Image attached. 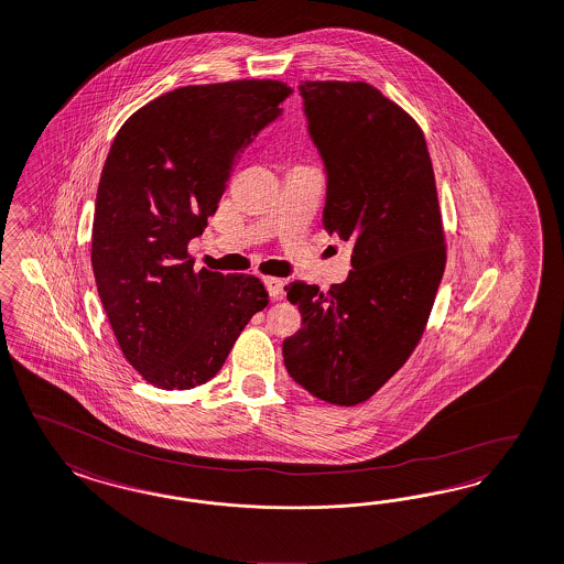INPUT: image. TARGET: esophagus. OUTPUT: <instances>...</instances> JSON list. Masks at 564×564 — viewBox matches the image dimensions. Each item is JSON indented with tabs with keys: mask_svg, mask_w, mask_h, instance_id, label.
Returning a JSON list of instances; mask_svg holds the SVG:
<instances>
[{
	"mask_svg": "<svg viewBox=\"0 0 564 564\" xmlns=\"http://www.w3.org/2000/svg\"><path fill=\"white\" fill-rule=\"evenodd\" d=\"M264 285L271 293L272 297H281L283 290H285V281L279 276H264Z\"/></svg>",
	"mask_w": 564,
	"mask_h": 564,
	"instance_id": "obj_1",
	"label": "esophagus"
}]
</instances>
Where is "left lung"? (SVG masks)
Listing matches in <instances>:
<instances>
[{"instance_id":"obj_1","label":"left lung","mask_w":564,"mask_h":564,"mask_svg":"<svg viewBox=\"0 0 564 564\" xmlns=\"http://www.w3.org/2000/svg\"><path fill=\"white\" fill-rule=\"evenodd\" d=\"M327 166L323 227L351 241L350 276L292 281L302 329L283 341L295 383L335 406L367 402L416 350L446 269V234L419 122L365 80H302Z\"/></svg>"}]
</instances>
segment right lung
<instances>
[{
    "label": "right lung",
    "mask_w": 564,
    "mask_h": 564,
    "mask_svg": "<svg viewBox=\"0 0 564 564\" xmlns=\"http://www.w3.org/2000/svg\"><path fill=\"white\" fill-rule=\"evenodd\" d=\"M290 94L272 78L187 85L139 108L115 137L99 178L91 267L120 350L154 388L210 381L269 306L258 276L195 271L187 248L241 152Z\"/></svg>",
    "instance_id": "add662e5"
}]
</instances>
